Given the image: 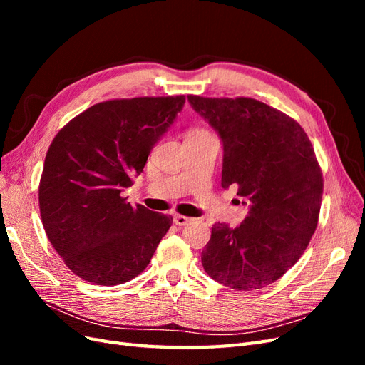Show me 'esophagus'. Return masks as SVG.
Returning <instances> with one entry per match:
<instances>
[{"label": "esophagus", "mask_w": 365, "mask_h": 365, "mask_svg": "<svg viewBox=\"0 0 365 365\" xmlns=\"http://www.w3.org/2000/svg\"><path fill=\"white\" fill-rule=\"evenodd\" d=\"M173 222L176 225L182 227V225H187L189 222H192V217H187V216H182V215H175L173 216Z\"/></svg>", "instance_id": "1"}]
</instances>
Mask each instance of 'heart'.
Returning <instances> with one entry per match:
<instances>
[{"label":"heart","mask_w":365,"mask_h":365,"mask_svg":"<svg viewBox=\"0 0 365 365\" xmlns=\"http://www.w3.org/2000/svg\"><path fill=\"white\" fill-rule=\"evenodd\" d=\"M204 132H207V130H204V129H195V130L189 132V135H192V134H204Z\"/></svg>","instance_id":"heart-1"}]
</instances>
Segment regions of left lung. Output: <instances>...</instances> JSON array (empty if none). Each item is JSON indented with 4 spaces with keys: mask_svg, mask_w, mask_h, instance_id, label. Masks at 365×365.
I'll use <instances>...</instances> for the list:
<instances>
[{
    "mask_svg": "<svg viewBox=\"0 0 365 365\" xmlns=\"http://www.w3.org/2000/svg\"><path fill=\"white\" fill-rule=\"evenodd\" d=\"M187 98L224 143L222 187L250 201L239 227H212L202 267L228 288L262 289L294 267L315 233L323 173L312 143L294 118L256 98Z\"/></svg>",
    "mask_w": 365,
    "mask_h": 365,
    "instance_id": "left-lung-1",
    "label": "left lung"
}]
</instances>
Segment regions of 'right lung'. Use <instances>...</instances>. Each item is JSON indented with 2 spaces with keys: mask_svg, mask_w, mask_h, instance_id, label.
Segmentation results:
<instances>
[{
  "mask_svg": "<svg viewBox=\"0 0 365 365\" xmlns=\"http://www.w3.org/2000/svg\"><path fill=\"white\" fill-rule=\"evenodd\" d=\"M184 102V96L101 102L53 138L39 181L41 219L77 277L114 286L146 269L173 219L132 207L121 190L134 184Z\"/></svg>",
  "mask_w": 365,
  "mask_h": 365,
  "instance_id": "1",
  "label": "right lung"
}]
</instances>
